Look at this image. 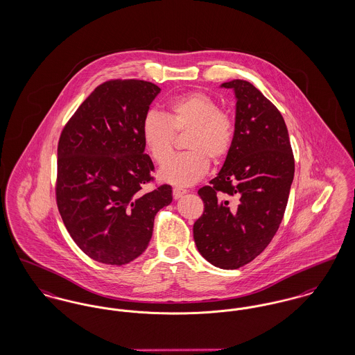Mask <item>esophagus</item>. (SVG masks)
Returning <instances> with one entry per match:
<instances>
[{
  "instance_id": "esophagus-1",
  "label": "esophagus",
  "mask_w": 355,
  "mask_h": 355,
  "mask_svg": "<svg viewBox=\"0 0 355 355\" xmlns=\"http://www.w3.org/2000/svg\"><path fill=\"white\" fill-rule=\"evenodd\" d=\"M172 193H173V198H175V199H179V198H182L184 193H187V189L180 188V187H175V188L172 189Z\"/></svg>"
}]
</instances>
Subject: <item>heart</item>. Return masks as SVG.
Listing matches in <instances>:
<instances>
[{
    "label": "heart",
    "instance_id": "b5f03b06",
    "mask_svg": "<svg viewBox=\"0 0 355 355\" xmlns=\"http://www.w3.org/2000/svg\"><path fill=\"white\" fill-rule=\"evenodd\" d=\"M141 139L155 163L163 164L171 155L175 135L186 133L187 152L173 156L159 171V178L175 186L199 182L209 168V159L219 164L235 141V124L220 111L215 98L205 92H189L171 98L164 114L148 111L141 121Z\"/></svg>",
    "mask_w": 355,
    "mask_h": 355
}]
</instances>
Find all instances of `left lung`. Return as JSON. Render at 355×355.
<instances>
[{
	"label": "left lung",
	"instance_id": "8db88e82",
	"mask_svg": "<svg viewBox=\"0 0 355 355\" xmlns=\"http://www.w3.org/2000/svg\"><path fill=\"white\" fill-rule=\"evenodd\" d=\"M222 87L236 97L235 141L218 176L198 191L205 211L193 223V239L211 264L235 270L254 261L277 234L295 163L278 108L248 81Z\"/></svg>",
	"mask_w": 355,
	"mask_h": 355
}]
</instances>
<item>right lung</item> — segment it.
Listing matches in <instances>:
<instances>
[{"label": "right lung", "mask_w": 355, "mask_h": 355, "mask_svg": "<svg viewBox=\"0 0 355 355\" xmlns=\"http://www.w3.org/2000/svg\"><path fill=\"white\" fill-rule=\"evenodd\" d=\"M160 88L144 80L103 83L77 108L57 147L56 202L69 235L94 261L123 266L150 241L172 187L153 182L141 121Z\"/></svg>", "instance_id": "obj_1"}]
</instances>
